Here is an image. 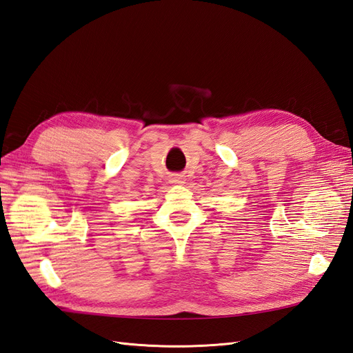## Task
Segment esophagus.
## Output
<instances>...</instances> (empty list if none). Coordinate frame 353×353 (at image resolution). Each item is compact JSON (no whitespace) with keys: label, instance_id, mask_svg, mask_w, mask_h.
I'll use <instances>...</instances> for the list:
<instances>
[{"label":"esophagus","instance_id":"esophagus-1","mask_svg":"<svg viewBox=\"0 0 353 353\" xmlns=\"http://www.w3.org/2000/svg\"><path fill=\"white\" fill-rule=\"evenodd\" d=\"M170 183H172V184H184L185 178H184V175H175V176L170 178Z\"/></svg>","mask_w":353,"mask_h":353}]
</instances>
